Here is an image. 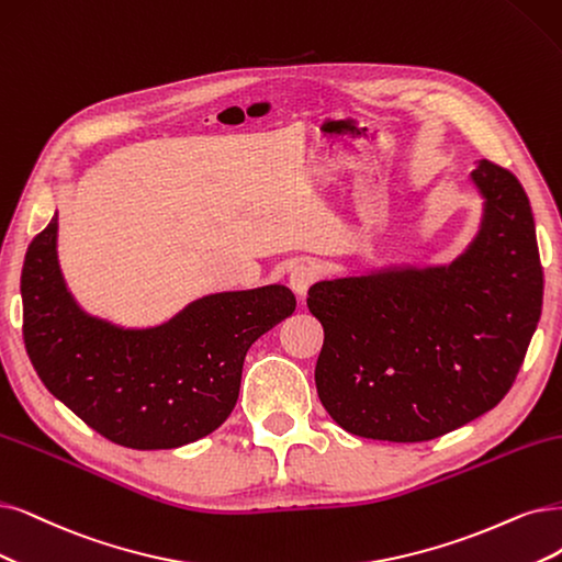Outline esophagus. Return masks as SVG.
Segmentation results:
<instances>
[{
  "label": "esophagus",
  "mask_w": 562,
  "mask_h": 562,
  "mask_svg": "<svg viewBox=\"0 0 562 562\" xmlns=\"http://www.w3.org/2000/svg\"><path fill=\"white\" fill-rule=\"evenodd\" d=\"M317 280V268L313 263H296L292 270H289V286L294 289V294L301 299L307 294V289L315 284Z\"/></svg>",
  "instance_id": "34e87169"
}]
</instances>
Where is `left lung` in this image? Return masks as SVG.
<instances>
[{
  "instance_id": "8db88e82",
  "label": "left lung",
  "mask_w": 562,
  "mask_h": 562,
  "mask_svg": "<svg viewBox=\"0 0 562 562\" xmlns=\"http://www.w3.org/2000/svg\"><path fill=\"white\" fill-rule=\"evenodd\" d=\"M484 224L463 257L310 286L324 326L315 384L351 435L426 442L493 409L524 366L544 273L530 201L488 159L472 171Z\"/></svg>"
}]
</instances>
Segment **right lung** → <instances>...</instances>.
I'll return each instance as SVG.
<instances>
[{
	"label": "right lung",
	"mask_w": 562,
	"mask_h": 562,
	"mask_svg": "<svg viewBox=\"0 0 562 562\" xmlns=\"http://www.w3.org/2000/svg\"><path fill=\"white\" fill-rule=\"evenodd\" d=\"M57 215L27 247L23 338L41 382L103 438L176 449L232 414L247 349L296 310L282 284L194 301L157 328L130 330L82 313L57 266Z\"/></svg>",
	"instance_id": "add662e5"
}]
</instances>
